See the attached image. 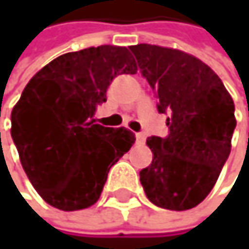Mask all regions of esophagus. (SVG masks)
Segmentation results:
<instances>
[{
  "label": "esophagus",
  "instance_id": "1",
  "mask_svg": "<svg viewBox=\"0 0 249 249\" xmlns=\"http://www.w3.org/2000/svg\"><path fill=\"white\" fill-rule=\"evenodd\" d=\"M136 139H137V143H145L146 134H145V133H137V134H136Z\"/></svg>",
  "mask_w": 249,
  "mask_h": 249
}]
</instances>
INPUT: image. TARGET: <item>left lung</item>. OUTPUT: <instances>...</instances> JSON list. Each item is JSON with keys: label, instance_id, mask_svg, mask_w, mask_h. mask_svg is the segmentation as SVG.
<instances>
[{"label": "left lung", "instance_id": "obj_1", "mask_svg": "<svg viewBox=\"0 0 249 249\" xmlns=\"http://www.w3.org/2000/svg\"><path fill=\"white\" fill-rule=\"evenodd\" d=\"M130 51L158 112L169 115V134L146 140L154 158L140 172L142 187L158 208L191 209L211 193L230 155L234 103L211 67L185 52L145 43Z\"/></svg>", "mask_w": 249, "mask_h": 249}]
</instances>
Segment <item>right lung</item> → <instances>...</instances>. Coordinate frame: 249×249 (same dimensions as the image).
<instances>
[{
	"label": "right lung",
	"instance_id": "obj_1",
	"mask_svg": "<svg viewBox=\"0 0 249 249\" xmlns=\"http://www.w3.org/2000/svg\"><path fill=\"white\" fill-rule=\"evenodd\" d=\"M134 73L127 47L106 44L64 53L28 82L12 112V139L46 203L79 211L100 198L110 167L136 137L95 124L94 115L113 79Z\"/></svg>",
	"mask_w": 249,
	"mask_h": 249
}]
</instances>
